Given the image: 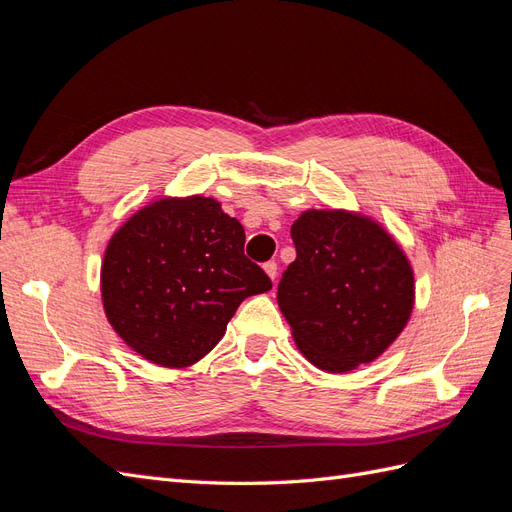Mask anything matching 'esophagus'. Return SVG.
I'll return each instance as SVG.
<instances>
[{
	"label": "esophagus",
	"mask_w": 512,
	"mask_h": 512,
	"mask_svg": "<svg viewBox=\"0 0 512 512\" xmlns=\"http://www.w3.org/2000/svg\"><path fill=\"white\" fill-rule=\"evenodd\" d=\"M262 269H265V273L269 275V280L271 282H275V277H277V262H267V265L265 267H262Z\"/></svg>",
	"instance_id": "obj_1"
}]
</instances>
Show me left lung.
Segmentation results:
<instances>
[{
    "mask_svg": "<svg viewBox=\"0 0 512 512\" xmlns=\"http://www.w3.org/2000/svg\"><path fill=\"white\" fill-rule=\"evenodd\" d=\"M277 305L305 359L327 374L376 361L406 329L416 286L404 247L361 211L307 209Z\"/></svg>",
    "mask_w": 512,
    "mask_h": 512,
    "instance_id": "8db88e82",
    "label": "left lung"
}]
</instances>
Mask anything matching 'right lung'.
<instances>
[{
  "instance_id": "obj_1",
  "label": "right lung",
  "mask_w": 512,
  "mask_h": 512,
  "mask_svg": "<svg viewBox=\"0 0 512 512\" xmlns=\"http://www.w3.org/2000/svg\"><path fill=\"white\" fill-rule=\"evenodd\" d=\"M243 245L241 222L211 196L151 200L106 245L100 290L108 322L153 365L198 363L218 346L243 299L271 290Z\"/></svg>"
}]
</instances>
